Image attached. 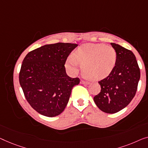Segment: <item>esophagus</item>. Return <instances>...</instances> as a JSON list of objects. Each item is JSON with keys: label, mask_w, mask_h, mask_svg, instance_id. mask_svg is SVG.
<instances>
[{"label": "esophagus", "mask_w": 148, "mask_h": 148, "mask_svg": "<svg viewBox=\"0 0 148 148\" xmlns=\"http://www.w3.org/2000/svg\"><path fill=\"white\" fill-rule=\"evenodd\" d=\"M80 84H90V82H86V81H84V80H81L80 81Z\"/></svg>", "instance_id": "1"}]
</instances>
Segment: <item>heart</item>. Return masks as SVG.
Returning <instances> with one entry per match:
<instances>
[{
  "instance_id": "1",
  "label": "heart",
  "mask_w": 148,
  "mask_h": 148,
  "mask_svg": "<svg viewBox=\"0 0 148 148\" xmlns=\"http://www.w3.org/2000/svg\"><path fill=\"white\" fill-rule=\"evenodd\" d=\"M116 62V52L111 45L104 43H86L75 51L74 56L66 60V67L72 72L78 70V62L82 65L83 74L92 80L103 78L113 71Z\"/></svg>"
}]
</instances>
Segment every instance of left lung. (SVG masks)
I'll return each mask as SVG.
<instances>
[{
	"instance_id": "1",
	"label": "left lung",
	"mask_w": 148,
	"mask_h": 148,
	"mask_svg": "<svg viewBox=\"0 0 148 148\" xmlns=\"http://www.w3.org/2000/svg\"><path fill=\"white\" fill-rule=\"evenodd\" d=\"M111 44L116 52L115 66L107 78L99 82L101 90L94 101L102 111L113 114L126 107L134 99L140 70L132 51L115 43Z\"/></svg>"
}]
</instances>
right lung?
<instances>
[{
  "mask_svg": "<svg viewBox=\"0 0 148 148\" xmlns=\"http://www.w3.org/2000/svg\"><path fill=\"white\" fill-rule=\"evenodd\" d=\"M78 44L57 43L43 45L27 54L19 83L27 101L41 115L53 117L64 111L72 89L80 83L66 74L65 62Z\"/></svg>",
  "mask_w": 148,
  "mask_h": 148,
  "instance_id": "right-lung-1",
  "label": "right lung"
}]
</instances>
